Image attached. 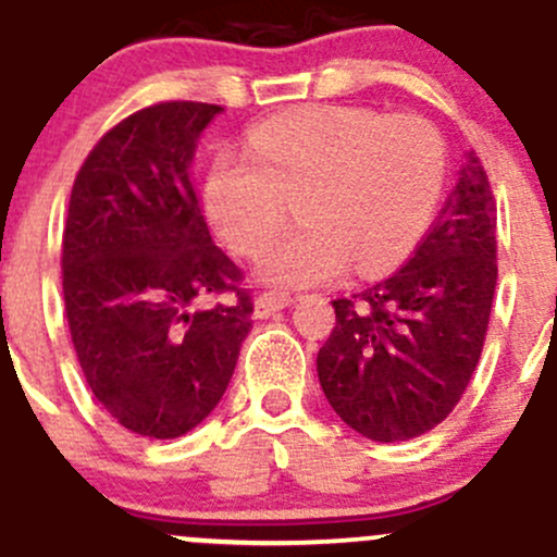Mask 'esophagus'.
Here are the masks:
<instances>
[{
    "mask_svg": "<svg viewBox=\"0 0 557 557\" xmlns=\"http://www.w3.org/2000/svg\"><path fill=\"white\" fill-rule=\"evenodd\" d=\"M290 296L288 294H277V290H267V294L256 296V318H269V314L285 310L290 307Z\"/></svg>",
    "mask_w": 557,
    "mask_h": 557,
    "instance_id": "obj_1",
    "label": "esophagus"
}]
</instances>
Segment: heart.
Listing matches in <instances>:
<instances>
[{
  "label": "heart",
  "instance_id": "1",
  "mask_svg": "<svg viewBox=\"0 0 557 557\" xmlns=\"http://www.w3.org/2000/svg\"><path fill=\"white\" fill-rule=\"evenodd\" d=\"M445 172V139L425 117L310 104L261 123L245 156L218 159L205 207L223 243L258 258L294 200L302 226L265 249L258 272L307 288L401 263L431 226Z\"/></svg>",
  "mask_w": 557,
  "mask_h": 557
}]
</instances>
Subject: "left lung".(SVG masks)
Listing matches in <instances>:
<instances>
[{"label": "left lung", "instance_id": "left-lung-1", "mask_svg": "<svg viewBox=\"0 0 557 557\" xmlns=\"http://www.w3.org/2000/svg\"><path fill=\"white\" fill-rule=\"evenodd\" d=\"M496 280V196L469 153L409 261L331 301L336 325L318 352V377L334 412L374 442L436 429L480 363Z\"/></svg>", "mask_w": 557, "mask_h": 557}]
</instances>
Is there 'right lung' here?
Listing matches in <instances>:
<instances>
[{
  "instance_id": "1",
  "label": "right lung",
  "mask_w": 557,
  "mask_h": 557,
  "mask_svg": "<svg viewBox=\"0 0 557 557\" xmlns=\"http://www.w3.org/2000/svg\"><path fill=\"white\" fill-rule=\"evenodd\" d=\"M221 110L177 99L132 112L72 185L61 239L72 345L104 412L148 440L183 436L218 407L252 329L243 269L212 243L188 177Z\"/></svg>"
}]
</instances>
